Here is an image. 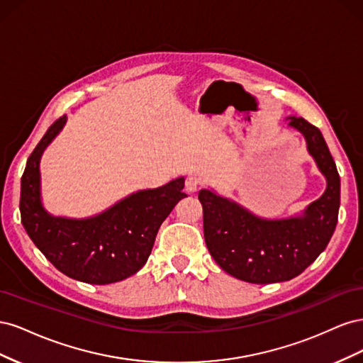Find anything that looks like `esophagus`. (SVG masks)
Wrapping results in <instances>:
<instances>
[{
  "label": "esophagus",
  "instance_id": "34e87169",
  "mask_svg": "<svg viewBox=\"0 0 363 363\" xmlns=\"http://www.w3.org/2000/svg\"><path fill=\"white\" fill-rule=\"evenodd\" d=\"M184 188H186V192H188V194H195V192L200 191L201 182H200V179H196V177H188V179H186Z\"/></svg>",
  "mask_w": 363,
  "mask_h": 363
}]
</instances>
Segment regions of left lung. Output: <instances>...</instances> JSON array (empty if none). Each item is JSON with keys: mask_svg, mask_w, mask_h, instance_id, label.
<instances>
[{"mask_svg": "<svg viewBox=\"0 0 363 363\" xmlns=\"http://www.w3.org/2000/svg\"><path fill=\"white\" fill-rule=\"evenodd\" d=\"M289 127L304 136L307 151L327 180L325 192L303 215L263 219L213 191L199 194L208 251L227 274L248 283H277L300 276L325 250L336 228L340 203L336 163L315 125L291 116Z\"/></svg>", "mask_w": 363, "mask_h": 363, "instance_id": "8db88e82", "label": "left lung"}]
</instances>
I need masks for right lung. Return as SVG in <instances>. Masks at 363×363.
Masks as SVG:
<instances>
[{"mask_svg": "<svg viewBox=\"0 0 363 363\" xmlns=\"http://www.w3.org/2000/svg\"><path fill=\"white\" fill-rule=\"evenodd\" d=\"M67 123L59 118L27 160L21 179V221L27 235L65 276L91 284L124 280L145 265L162 223L184 196V179L125 196L84 219L50 215L40 201L42 152Z\"/></svg>", "mask_w": 363, "mask_h": 363, "instance_id": "obj_1", "label": "right lung"}]
</instances>
